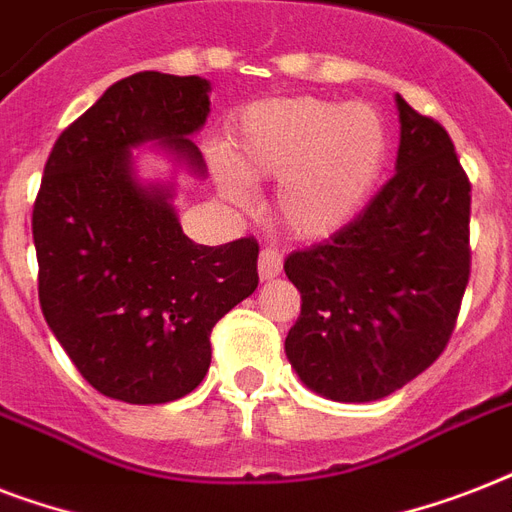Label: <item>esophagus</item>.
Wrapping results in <instances>:
<instances>
[{"mask_svg": "<svg viewBox=\"0 0 512 512\" xmlns=\"http://www.w3.org/2000/svg\"><path fill=\"white\" fill-rule=\"evenodd\" d=\"M281 265H284V260H281V255L276 252V249H263L260 252V257H257V273H260V279H276L281 273Z\"/></svg>", "mask_w": 512, "mask_h": 512, "instance_id": "esophagus-1", "label": "esophagus"}]
</instances>
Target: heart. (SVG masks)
Returning a JSON list of instances; mask_svg holds the SVG:
<instances>
[{"label": "heart", "mask_w": 512, "mask_h": 512, "mask_svg": "<svg viewBox=\"0 0 512 512\" xmlns=\"http://www.w3.org/2000/svg\"><path fill=\"white\" fill-rule=\"evenodd\" d=\"M388 162V127L372 103L271 98L241 111L231 159L217 156L215 180L225 199L247 207L243 180H281L276 207L297 239H329L348 228Z\"/></svg>", "instance_id": "obj_1"}]
</instances>
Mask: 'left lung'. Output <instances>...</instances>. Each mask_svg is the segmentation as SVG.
Listing matches in <instances>:
<instances>
[{
	"instance_id": "obj_1",
	"label": "left lung",
	"mask_w": 512,
	"mask_h": 512,
	"mask_svg": "<svg viewBox=\"0 0 512 512\" xmlns=\"http://www.w3.org/2000/svg\"><path fill=\"white\" fill-rule=\"evenodd\" d=\"M396 175L324 244L284 260L303 305L284 350L332 401H377L452 337L470 279V180L449 132L396 95Z\"/></svg>"
}]
</instances>
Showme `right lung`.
Instances as JSON below:
<instances>
[{"label": "right lung", "instance_id": "obj_1", "mask_svg": "<svg viewBox=\"0 0 512 512\" xmlns=\"http://www.w3.org/2000/svg\"><path fill=\"white\" fill-rule=\"evenodd\" d=\"M209 114L201 76L140 71L60 132L36 193L39 303L92 388L127 404H167L209 369V335L257 289V241L193 244L172 185H143L130 148L159 140L193 175L191 135Z\"/></svg>", "mask_w": 512, "mask_h": 512}]
</instances>
